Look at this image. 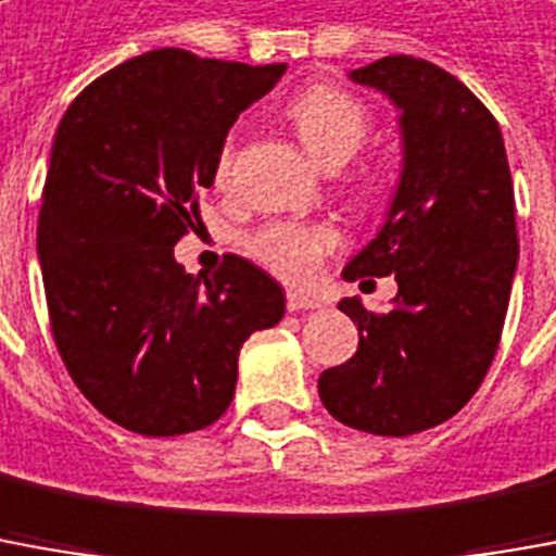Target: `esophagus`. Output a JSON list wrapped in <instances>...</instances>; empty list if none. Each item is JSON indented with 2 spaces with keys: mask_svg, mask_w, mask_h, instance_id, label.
<instances>
[{
  "mask_svg": "<svg viewBox=\"0 0 556 556\" xmlns=\"http://www.w3.org/2000/svg\"><path fill=\"white\" fill-rule=\"evenodd\" d=\"M287 308L290 312H315L320 308V300L312 293H302V290H287Z\"/></svg>",
  "mask_w": 556,
  "mask_h": 556,
  "instance_id": "obj_1",
  "label": "esophagus"
}]
</instances>
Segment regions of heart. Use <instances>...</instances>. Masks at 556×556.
I'll return each mask as SVG.
<instances>
[{"label": "heart", "mask_w": 556, "mask_h": 556, "mask_svg": "<svg viewBox=\"0 0 556 556\" xmlns=\"http://www.w3.org/2000/svg\"><path fill=\"white\" fill-rule=\"evenodd\" d=\"M287 117L302 144L308 148V154L327 168H342L344 163H351L372 129V114L357 96L329 84L302 90L287 105ZM229 175H232V141H224L214 163V181L227 187ZM336 244H339L336 229L293 224V220L269 224L248 239L251 254L287 281H312L320 269V260Z\"/></svg>", "instance_id": "1"}]
</instances>
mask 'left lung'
<instances>
[{
    "mask_svg": "<svg viewBox=\"0 0 556 556\" xmlns=\"http://www.w3.org/2000/svg\"><path fill=\"white\" fill-rule=\"evenodd\" d=\"M348 78L400 111L402 172L384 224L344 281L396 278L384 315L339 302L357 354L317 378L327 412L372 435H415L476 396L503 336L518 269L515 187L500 124L445 68L384 56Z\"/></svg>",
    "mask_w": 556,
    "mask_h": 556,
    "instance_id": "obj_1",
    "label": "left lung"
}]
</instances>
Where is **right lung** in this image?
Returning <instances> with one entry per match:
<instances>
[{
  "label": "right lung",
  "mask_w": 556,
  "mask_h": 556,
  "mask_svg": "<svg viewBox=\"0 0 556 556\" xmlns=\"http://www.w3.org/2000/svg\"><path fill=\"white\" fill-rule=\"evenodd\" d=\"M287 63L244 66L163 48L96 78L56 126L38 214L53 342L102 415L141 435L214 424L239 381V351L285 317V290L229 254L187 275L175 244L241 111Z\"/></svg>",
  "instance_id": "add662e5"
}]
</instances>
